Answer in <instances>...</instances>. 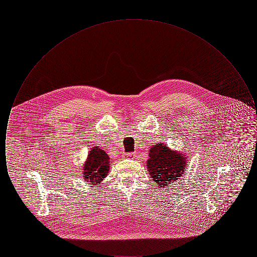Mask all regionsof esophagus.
<instances>
[{
	"mask_svg": "<svg viewBox=\"0 0 257 257\" xmlns=\"http://www.w3.org/2000/svg\"><path fill=\"white\" fill-rule=\"evenodd\" d=\"M135 157V153H125L124 158H133Z\"/></svg>",
	"mask_w": 257,
	"mask_h": 257,
	"instance_id": "34e87169",
	"label": "esophagus"
}]
</instances>
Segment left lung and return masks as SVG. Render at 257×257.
<instances>
[{
  "label": "left lung",
  "mask_w": 257,
  "mask_h": 257,
  "mask_svg": "<svg viewBox=\"0 0 257 257\" xmlns=\"http://www.w3.org/2000/svg\"><path fill=\"white\" fill-rule=\"evenodd\" d=\"M147 161V172L155 186L165 188L181 177L188 159L181 151L172 150L165 144L157 143L149 149Z\"/></svg>",
  "instance_id": "8db88e82"
}]
</instances>
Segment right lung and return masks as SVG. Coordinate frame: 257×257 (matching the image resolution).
Segmentation results:
<instances>
[{"label": "right lung", "mask_w": 257, "mask_h": 257, "mask_svg": "<svg viewBox=\"0 0 257 257\" xmlns=\"http://www.w3.org/2000/svg\"><path fill=\"white\" fill-rule=\"evenodd\" d=\"M110 157L101 147H92L83 167V178L88 185L96 186L110 171Z\"/></svg>", "instance_id": "add662e5"}]
</instances>
